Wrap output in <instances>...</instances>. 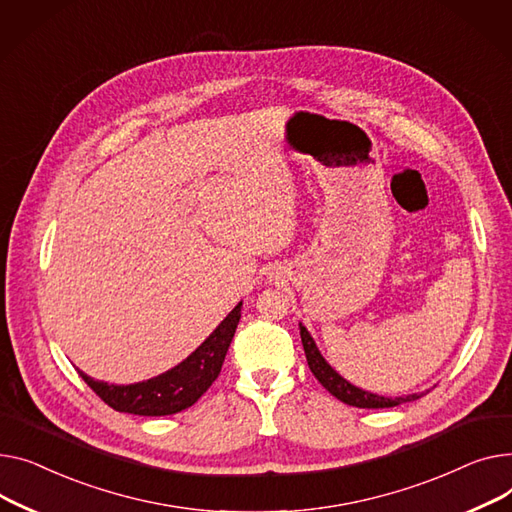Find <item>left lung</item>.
Masks as SVG:
<instances>
[{"mask_svg":"<svg viewBox=\"0 0 512 512\" xmlns=\"http://www.w3.org/2000/svg\"><path fill=\"white\" fill-rule=\"evenodd\" d=\"M299 335H302V345L306 351L308 366H310L312 374L316 376V380L328 390L330 395L337 397L339 401H343L347 405H353L359 409H386V407H397L401 403L417 401L424 395V393H413V395H403V397H384V395H376V393H370V390L359 388V386L351 384L347 378H343L333 366L326 362L320 349L316 347V341L312 339L308 328L302 322H299Z\"/></svg>","mask_w":512,"mask_h":512,"instance_id":"obj_1","label":"left lung"}]
</instances>
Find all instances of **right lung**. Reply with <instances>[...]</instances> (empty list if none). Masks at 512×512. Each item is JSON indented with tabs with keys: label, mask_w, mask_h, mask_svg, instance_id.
<instances>
[{
	"label": "right lung",
	"mask_w": 512,
	"mask_h": 512,
	"mask_svg": "<svg viewBox=\"0 0 512 512\" xmlns=\"http://www.w3.org/2000/svg\"><path fill=\"white\" fill-rule=\"evenodd\" d=\"M239 318H242V302L223 318V322L184 362L155 378L134 384H109L90 378L80 370L78 374L115 411L146 417L179 413L192 407L206 393L208 386L217 380Z\"/></svg>",
	"instance_id": "obj_1"
}]
</instances>
